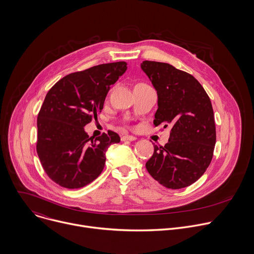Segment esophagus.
<instances>
[{"mask_svg":"<svg viewBox=\"0 0 254 254\" xmlns=\"http://www.w3.org/2000/svg\"><path fill=\"white\" fill-rule=\"evenodd\" d=\"M136 137L133 136V135H124L122 136V140L123 141H126V140H135Z\"/></svg>","mask_w":254,"mask_h":254,"instance_id":"obj_1","label":"esophagus"}]
</instances>
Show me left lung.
I'll return each instance as SVG.
<instances>
[{
  "label": "left lung",
  "mask_w": 254,
  "mask_h": 254,
  "mask_svg": "<svg viewBox=\"0 0 254 254\" xmlns=\"http://www.w3.org/2000/svg\"><path fill=\"white\" fill-rule=\"evenodd\" d=\"M142 71L158 93L154 125L170 124L169 141L154 147L146 163L150 175L169 189L190 186L213 158L216 127L211 100L200 82L185 71L156 61H143Z\"/></svg>",
  "instance_id": "1"
}]
</instances>
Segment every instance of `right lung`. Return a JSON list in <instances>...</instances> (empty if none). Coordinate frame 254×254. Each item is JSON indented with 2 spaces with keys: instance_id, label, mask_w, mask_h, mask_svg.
Segmentation results:
<instances>
[{
  "instance_id": "right-lung-1",
  "label": "right lung",
  "mask_w": 254,
  "mask_h": 254,
  "mask_svg": "<svg viewBox=\"0 0 254 254\" xmlns=\"http://www.w3.org/2000/svg\"><path fill=\"white\" fill-rule=\"evenodd\" d=\"M125 61L73 72L47 92L37 118V150L47 176L61 187L82 188L102 172L105 152L120 135L108 130L89 137L84 127L97 119L110 86L127 70Z\"/></svg>"
}]
</instances>
